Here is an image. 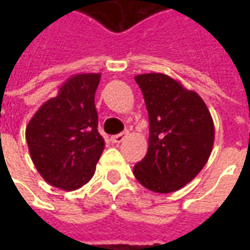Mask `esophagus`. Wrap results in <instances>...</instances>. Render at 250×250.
<instances>
[{"mask_svg":"<svg viewBox=\"0 0 250 250\" xmlns=\"http://www.w3.org/2000/svg\"><path fill=\"white\" fill-rule=\"evenodd\" d=\"M125 136H127V132H120L118 135L111 136V142H112V143H120V142L125 141Z\"/></svg>","mask_w":250,"mask_h":250,"instance_id":"obj_1","label":"esophagus"}]
</instances>
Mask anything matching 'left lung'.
Segmentation results:
<instances>
[{"instance_id":"1","label":"left lung","mask_w":250,"mask_h":250,"mask_svg":"<svg viewBox=\"0 0 250 250\" xmlns=\"http://www.w3.org/2000/svg\"><path fill=\"white\" fill-rule=\"evenodd\" d=\"M150 123L148 150L134 167L138 182L151 191H177L191 182L208 162L214 123L206 104L165 73L135 76Z\"/></svg>"}]
</instances>
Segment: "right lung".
I'll return each mask as SVG.
<instances>
[{"label": "right lung", "instance_id": "right-lung-1", "mask_svg": "<svg viewBox=\"0 0 250 250\" xmlns=\"http://www.w3.org/2000/svg\"><path fill=\"white\" fill-rule=\"evenodd\" d=\"M100 73L73 75L29 120L25 138L37 171L55 188L72 191L92 178L104 150L95 92Z\"/></svg>", "mask_w": 250, "mask_h": 250}]
</instances>
